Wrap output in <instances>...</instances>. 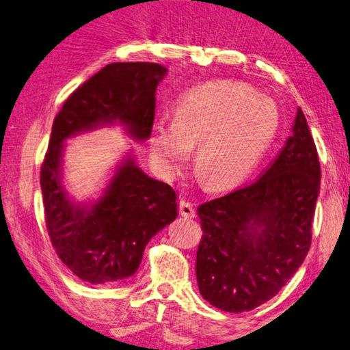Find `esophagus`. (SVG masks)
I'll return each mask as SVG.
<instances>
[{
    "label": "esophagus",
    "mask_w": 350,
    "mask_h": 350,
    "mask_svg": "<svg viewBox=\"0 0 350 350\" xmlns=\"http://www.w3.org/2000/svg\"><path fill=\"white\" fill-rule=\"evenodd\" d=\"M179 213L184 216V218H193V216H195V207H193L191 202L182 199V201H179Z\"/></svg>",
    "instance_id": "obj_1"
}]
</instances>
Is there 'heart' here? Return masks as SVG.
Instances as JSON below:
<instances>
[{
  "label": "heart",
  "mask_w": 350,
  "mask_h": 350,
  "mask_svg": "<svg viewBox=\"0 0 350 350\" xmlns=\"http://www.w3.org/2000/svg\"><path fill=\"white\" fill-rule=\"evenodd\" d=\"M273 99L240 82H213L180 99L174 121L152 127L151 154L166 174H176L198 146L195 170L208 190H224L251 173L279 132Z\"/></svg>",
  "instance_id": "b5f03b06"
}]
</instances>
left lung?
<instances>
[{"label": "left lung", "mask_w": 350, "mask_h": 350, "mask_svg": "<svg viewBox=\"0 0 350 350\" xmlns=\"http://www.w3.org/2000/svg\"><path fill=\"white\" fill-rule=\"evenodd\" d=\"M319 184L318 151L299 107L293 135L258 179L198 207L196 279L205 301L241 313L285 286L312 245Z\"/></svg>", "instance_id": "left-lung-1"}]
</instances>
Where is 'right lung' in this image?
<instances>
[{"label":"right lung","mask_w":350,"mask_h":350,"mask_svg":"<svg viewBox=\"0 0 350 350\" xmlns=\"http://www.w3.org/2000/svg\"><path fill=\"white\" fill-rule=\"evenodd\" d=\"M165 75L159 64H109L77 87L54 118L40 171L46 229L59 258L88 284L135 274L148 241L176 219V191L127 157L95 204L76 205L60 182L64 142L116 121L131 137L146 140L154 123L155 90Z\"/></svg>","instance_id":"1"}]
</instances>
